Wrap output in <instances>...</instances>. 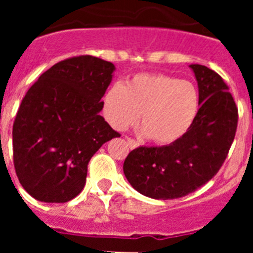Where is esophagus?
<instances>
[{
    "mask_svg": "<svg viewBox=\"0 0 253 253\" xmlns=\"http://www.w3.org/2000/svg\"><path fill=\"white\" fill-rule=\"evenodd\" d=\"M126 142H128V146H129V148H131V149L137 148V147L139 146V143H138L137 140L131 139V138H128V137H126Z\"/></svg>",
    "mask_w": 253,
    "mask_h": 253,
    "instance_id": "1",
    "label": "esophagus"
}]
</instances>
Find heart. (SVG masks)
<instances>
[{"label": "heart", "instance_id": "heart-1", "mask_svg": "<svg viewBox=\"0 0 253 253\" xmlns=\"http://www.w3.org/2000/svg\"><path fill=\"white\" fill-rule=\"evenodd\" d=\"M199 109L191 82L167 75H137L124 86H114L104 97V115L116 130L138 122L157 144H171L185 135Z\"/></svg>", "mask_w": 253, "mask_h": 253}]
</instances>
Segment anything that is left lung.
<instances>
[{"label": "left lung", "instance_id": "8db88e82", "mask_svg": "<svg viewBox=\"0 0 253 253\" xmlns=\"http://www.w3.org/2000/svg\"><path fill=\"white\" fill-rule=\"evenodd\" d=\"M190 67L200 109L189 130L169 146L138 147L124 161L125 177L148 198H182L207 184L224 163L236 135L238 109L229 87L213 69Z\"/></svg>", "mask_w": 253, "mask_h": 253}]
</instances>
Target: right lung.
I'll return each mask as SVG.
<instances>
[{
	"instance_id": "1",
	"label": "right lung",
	"mask_w": 253,
	"mask_h": 253,
	"mask_svg": "<svg viewBox=\"0 0 253 253\" xmlns=\"http://www.w3.org/2000/svg\"><path fill=\"white\" fill-rule=\"evenodd\" d=\"M114 69L92 55L60 60L22 99L12 126L13 166L22 187L39 202L76 198L91 157L120 137L100 115Z\"/></svg>"
}]
</instances>
